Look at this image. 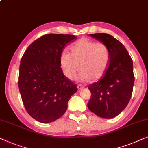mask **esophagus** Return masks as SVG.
Returning <instances> with one entry per match:
<instances>
[{
    "instance_id": "1",
    "label": "esophagus",
    "mask_w": 148,
    "mask_h": 148,
    "mask_svg": "<svg viewBox=\"0 0 148 148\" xmlns=\"http://www.w3.org/2000/svg\"><path fill=\"white\" fill-rule=\"evenodd\" d=\"M77 88H78L79 90H81V89L84 88V86H83V85H77Z\"/></svg>"
}]
</instances>
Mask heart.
Segmentation results:
<instances>
[{"mask_svg": "<svg viewBox=\"0 0 148 148\" xmlns=\"http://www.w3.org/2000/svg\"><path fill=\"white\" fill-rule=\"evenodd\" d=\"M71 53L63 52L60 63L63 73L68 79L74 78L76 72L81 70L78 80L87 82L102 77L110 63V55L108 47L103 42H95L82 38L70 47Z\"/></svg>", "mask_w": 148, "mask_h": 148, "instance_id": "obj_1", "label": "heart"}]
</instances>
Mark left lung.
Segmentation results:
<instances>
[{
    "label": "left lung",
    "mask_w": 148,
    "mask_h": 148,
    "mask_svg": "<svg viewBox=\"0 0 148 148\" xmlns=\"http://www.w3.org/2000/svg\"><path fill=\"white\" fill-rule=\"evenodd\" d=\"M110 51V59L103 77L88 87L91 97L89 110L102 118L118 115L131 99L134 84L133 61L123 45L107 33L89 34Z\"/></svg>",
    "instance_id": "obj_1"
}]
</instances>
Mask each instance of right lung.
Returning a JSON list of instances; mask_svg holds the SVG:
<instances>
[{"mask_svg": "<svg viewBox=\"0 0 148 148\" xmlns=\"http://www.w3.org/2000/svg\"><path fill=\"white\" fill-rule=\"evenodd\" d=\"M77 37L47 34L30 45L21 59L18 88L28 113L40 123L59 119L67 109L77 85L63 74L60 56Z\"/></svg>", "mask_w": 148, "mask_h": 148, "instance_id": "obj_1", "label": "right lung"}]
</instances>
